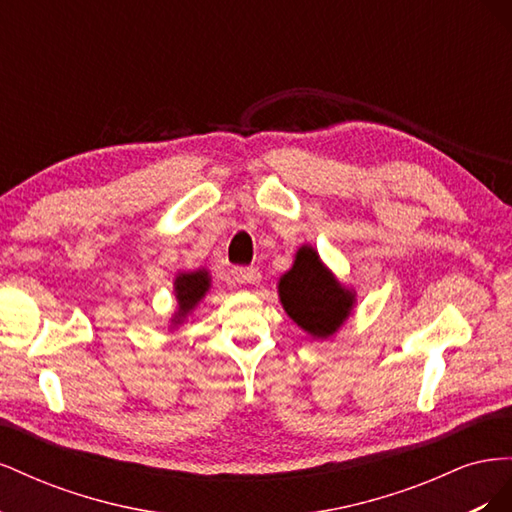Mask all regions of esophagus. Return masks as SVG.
Listing matches in <instances>:
<instances>
[{
	"instance_id": "obj_1",
	"label": "esophagus",
	"mask_w": 512,
	"mask_h": 512,
	"mask_svg": "<svg viewBox=\"0 0 512 512\" xmlns=\"http://www.w3.org/2000/svg\"><path fill=\"white\" fill-rule=\"evenodd\" d=\"M232 282H237L241 286L247 284H258L260 282V271L256 267H241L232 271Z\"/></svg>"
}]
</instances>
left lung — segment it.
<instances>
[{"instance_id":"left-lung-1","label":"left lung","mask_w":512,"mask_h":512,"mask_svg":"<svg viewBox=\"0 0 512 512\" xmlns=\"http://www.w3.org/2000/svg\"><path fill=\"white\" fill-rule=\"evenodd\" d=\"M280 299L286 314L303 331L324 339L348 318L354 294L322 265L314 247L303 245L292 269L280 280Z\"/></svg>"}]
</instances>
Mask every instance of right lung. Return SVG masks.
I'll list each match as a JSON object with an SVG mask.
<instances>
[{"label": "right lung", "mask_w": 512, "mask_h": 512, "mask_svg": "<svg viewBox=\"0 0 512 512\" xmlns=\"http://www.w3.org/2000/svg\"><path fill=\"white\" fill-rule=\"evenodd\" d=\"M209 290V275L207 271H194V273H181L175 280V294L179 301V316H185L190 309L205 297Z\"/></svg>", "instance_id": "obj_1"}]
</instances>
